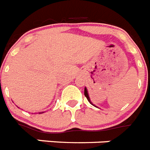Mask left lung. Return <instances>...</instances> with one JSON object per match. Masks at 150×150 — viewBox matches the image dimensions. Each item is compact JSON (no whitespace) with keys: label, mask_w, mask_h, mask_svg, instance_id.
<instances>
[{"label":"left lung","mask_w":150,"mask_h":150,"mask_svg":"<svg viewBox=\"0 0 150 150\" xmlns=\"http://www.w3.org/2000/svg\"><path fill=\"white\" fill-rule=\"evenodd\" d=\"M84 96H85V97H87V99H88V101H89V102H90V103H91V105H93V106H95V107H97V106H94V105H93V104L92 103H91V100H90L89 95H88V90H87V88H84Z\"/></svg>","instance_id":"left-lung-1"}]
</instances>
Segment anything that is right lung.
Here are the masks:
<instances>
[{
	"mask_svg": "<svg viewBox=\"0 0 150 150\" xmlns=\"http://www.w3.org/2000/svg\"><path fill=\"white\" fill-rule=\"evenodd\" d=\"M43 112H39V114H41V113H43Z\"/></svg>",
	"mask_w": 150,
	"mask_h": 150,
	"instance_id": "right-lung-1",
	"label": "right lung"
}]
</instances>
